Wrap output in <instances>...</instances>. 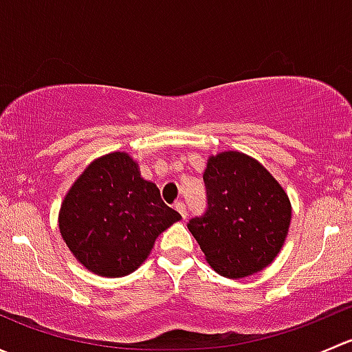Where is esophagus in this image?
<instances>
[{
  "instance_id": "esophagus-1",
  "label": "esophagus",
  "mask_w": 352,
  "mask_h": 352,
  "mask_svg": "<svg viewBox=\"0 0 352 352\" xmlns=\"http://www.w3.org/2000/svg\"><path fill=\"white\" fill-rule=\"evenodd\" d=\"M175 209L180 212V216H182L184 219H187V208H186V204H184V202H177Z\"/></svg>"
}]
</instances>
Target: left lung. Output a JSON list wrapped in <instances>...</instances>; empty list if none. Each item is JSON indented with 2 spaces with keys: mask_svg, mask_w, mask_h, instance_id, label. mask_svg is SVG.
I'll return each mask as SVG.
<instances>
[{
  "mask_svg": "<svg viewBox=\"0 0 352 352\" xmlns=\"http://www.w3.org/2000/svg\"><path fill=\"white\" fill-rule=\"evenodd\" d=\"M208 208L187 223L208 264L230 279L267 267L285 243L291 202L278 180L252 156L223 151L204 170Z\"/></svg>",
  "mask_w": 352,
  "mask_h": 352,
  "instance_id": "obj_1",
  "label": "left lung"
}]
</instances>
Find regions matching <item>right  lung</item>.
<instances>
[{
	"label": "right lung",
	"mask_w": 352,
	"mask_h": 352,
	"mask_svg": "<svg viewBox=\"0 0 352 352\" xmlns=\"http://www.w3.org/2000/svg\"><path fill=\"white\" fill-rule=\"evenodd\" d=\"M182 216L141 177L138 163L116 151L97 158L67 190L59 232L74 257L104 278H122L148 258L155 240Z\"/></svg>",
	"instance_id": "1"
}]
</instances>
